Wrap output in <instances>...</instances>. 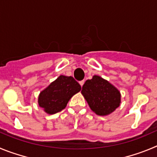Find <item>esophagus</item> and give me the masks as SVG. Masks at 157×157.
Listing matches in <instances>:
<instances>
[{"label": "esophagus", "mask_w": 157, "mask_h": 157, "mask_svg": "<svg viewBox=\"0 0 157 157\" xmlns=\"http://www.w3.org/2000/svg\"><path fill=\"white\" fill-rule=\"evenodd\" d=\"M84 82H85V81H84V80H81V81L79 82V83H80V86H81V87H82V86H83V85H84Z\"/></svg>", "instance_id": "34e87169"}]
</instances>
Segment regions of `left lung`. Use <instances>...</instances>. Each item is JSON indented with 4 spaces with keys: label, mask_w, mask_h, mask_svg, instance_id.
Segmentation results:
<instances>
[{
    "label": "left lung",
    "mask_w": 157,
    "mask_h": 157,
    "mask_svg": "<svg viewBox=\"0 0 157 157\" xmlns=\"http://www.w3.org/2000/svg\"><path fill=\"white\" fill-rule=\"evenodd\" d=\"M81 93L91 109L99 116L110 114L120 106L121 102L119 90L97 75L93 76L91 80H86Z\"/></svg>",
    "instance_id": "obj_1"
}]
</instances>
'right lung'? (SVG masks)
<instances>
[{
    "mask_svg": "<svg viewBox=\"0 0 157 157\" xmlns=\"http://www.w3.org/2000/svg\"><path fill=\"white\" fill-rule=\"evenodd\" d=\"M80 90L73 77L61 75L40 93L38 104L47 113L55 114L66 108L70 98Z\"/></svg>",
    "mask_w": 157,
    "mask_h": 157,
    "instance_id": "obj_1",
    "label": "right lung"
}]
</instances>
